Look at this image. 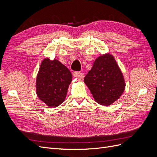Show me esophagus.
I'll use <instances>...</instances> for the list:
<instances>
[{
    "mask_svg": "<svg viewBox=\"0 0 157 157\" xmlns=\"http://www.w3.org/2000/svg\"><path fill=\"white\" fill-rule=\"evenodd\" d=\"M73 75L74 77L78 78L80 79H82L84 78V75L81 73L78 72V71H74V72L73 73Z\"/></svg>",
    "mask_w": 157,
    "mask_h": 157,
    "instance_id": "34e87169",
    "label": "esophagus"
}]
</instances>
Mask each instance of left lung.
Returning <instances> with one entry per match:
<instances>
[{"label": "left lung", "instance_id": "1", "mask_svg": "<svg viewBox=\"0 0 157 157\" xmlns=\"http://www.w3.org/2000/svg\"><path fill=\"white\" fill-rule=\"evenodd\" d=\"M84 81L99 104L110 105L119 98L125 89L124 77L114 57L106 54L95 60Z\"/></svg>", "mask_w": 157, "mask_h": 157}]
</instances>
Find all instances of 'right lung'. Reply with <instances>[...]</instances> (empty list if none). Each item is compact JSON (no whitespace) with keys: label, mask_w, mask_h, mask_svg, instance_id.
<instances>
[{"label":"right lung","mask_w":157,"mask_h":157,"mask_svg":"<svg viewBox=\"0 0 157 157\" xmlns=\"http://www.w3.org/2000/svg\"><path fill=\"white\" fill-rule=\"evenodd\" d=\"M72 81L70 71L58 60L45 58L36 77V92L47 105L56 107L62 103Z\"/></svg>","instance_id":"right-lung-1"}]
</instances>
